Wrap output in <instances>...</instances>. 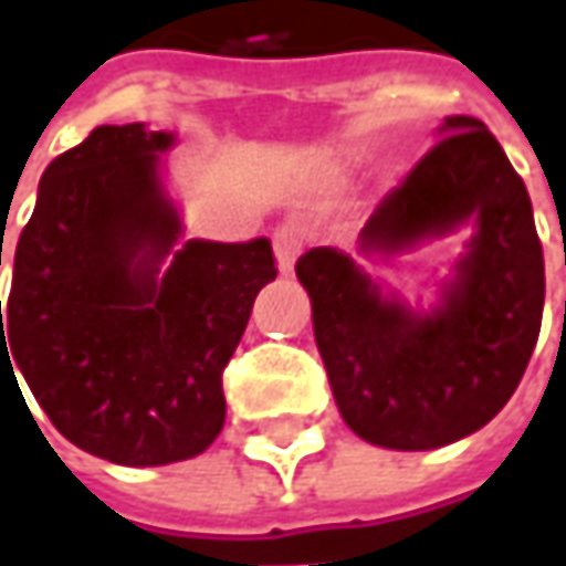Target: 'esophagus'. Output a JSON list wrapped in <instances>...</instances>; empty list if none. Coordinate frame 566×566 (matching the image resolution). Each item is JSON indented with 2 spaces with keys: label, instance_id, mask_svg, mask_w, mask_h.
I'll use <instances>...</instances> for the list:
<instances>
[{
  "label": "esophagus",
  "instance_id": "34e87169",
  "mask_svg": "<svg viewBox=\"0 0 566 566\" xmlns=\"http://www.w3.org/2000/svg\"><path fill=\"white\" fill-rule=\"evenodd\" d=\"M272 247H275V260H279V272L282 275H291L294 272V263H297V256H301V228L294 222H282L275 228V234H272Z\"/></svg>",
  "mask_w": 566,
  "mask_h": 566
}]
</instances>
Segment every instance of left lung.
Wrapping results in <instances>:
<instances>
[{
    "label": "left lung",
    "mask_w": 566,
    "mask_h": 566,
    "mask_svg": "<svg viewBox=\"0 0 566 566\" xmlns=\"http://www.w3.org/2000/svg\"><path fill=\"white\" fill-rule=\"evenodd\" d=\"M473 224L429 310L381 291L354 256L313 247L297 279L344 422L369 444L432 451L482 429L533 357L545 260L533 203L492 130L448 115L439 144L363 224L357 250L391 260Z\"/></svg>",
    "instance_id": "obj_1"
}]
</instances>
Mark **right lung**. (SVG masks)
I'll use <instances>...</instances> for the list:
<instances>
[{"instance_id": "obj_1", "label": "right lung", "mask_w": 566, "mask_h": 566, "mask_svg": "<svg viewBox=\"0 0 566 566\" xmlns=\"http://www.w3.org/2000/svg\"><path fill=\"white\" fill-rule=\"evenodd\" d=\"M171 147L175 134L134 122L52 159L6 313L0 301V366L15 363L11 376L71 444L122 467L197 458L216 441L224 366L279 275L265 238L181 244L159 163Z\"/></svg>"}]
</instances>
